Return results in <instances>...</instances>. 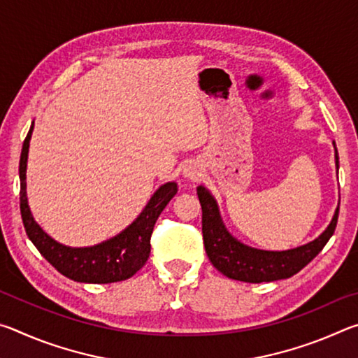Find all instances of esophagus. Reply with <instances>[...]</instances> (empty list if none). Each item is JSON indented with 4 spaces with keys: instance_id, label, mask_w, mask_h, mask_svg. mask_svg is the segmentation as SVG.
I'll use <instances>...</instances> for the list:
<instances>
[{
    "instance_id": "esophagus-1",
    "label": "esophagus",
    "mask_w": 358,
    "mask_h": 358,
    "mask_svg": "<svg viewBox=\"0 0 358 358\" xmlns=\"http://www.w3.org/2000/svg\"><path fill=\"white\" fill-rule=\"evenodd\" d=\"M183 175H185V178H187V180L197 181L199 178L202 177V169H201V166L197 164V162H189V164L185 167Z\"/></svg>"
}]
</instances>
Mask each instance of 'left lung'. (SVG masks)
<instances>
[{"label": "left lung", "mask_w": 358, "mask_h": 358, "mask_svg": "<svg viewBox=\"0 0 358 358\" xmlns=\"http://www.w3.org/2000/svg\"><path fill=\"white\" fill-rule=\"evenodd\" d=\"M335 147V142H333ZM336 169L339 166L338 150L335 147ZM197 196L202 207L203 245L210 262L216 270L230 280L245 282H270L286 280L306 266L322 251L327 241L335 232L339 207L322 234L310 243L287 251H264L246 246L229 234L220 215L215 197L207 187L199 186Z\"/></svg>", "instance_id": "8db88e82"}]
</instances>
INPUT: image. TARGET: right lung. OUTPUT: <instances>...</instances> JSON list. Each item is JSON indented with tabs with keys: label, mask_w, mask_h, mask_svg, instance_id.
<instances>
[{
	"label": "right lung",
	"mask_w": 358,
	"mask_h": 358,
	"mask_svg": "<svg viewBox=\"0 0 358 358\" xmlns=\"http://www.w3.org/2000/svg\"><path fill=\"white\" fill-rule=\"evenodd\" d=\"M34 121L23 142L20 156V213L28 238L38 248V251L50 262L59 273L77 282L108 284L124 281L136 275L150 257V238L161 211L177 194L175 181L162 185L151 196L147 207L129 224L123 232L88 248H71L58 243L47 235L34 221L27 197V161L29 141H31Z\"/></svg>",
	"instance_id": "1"
}]
</instances>
